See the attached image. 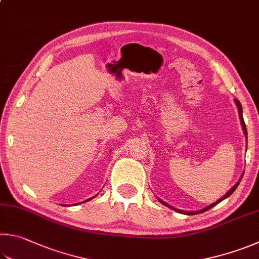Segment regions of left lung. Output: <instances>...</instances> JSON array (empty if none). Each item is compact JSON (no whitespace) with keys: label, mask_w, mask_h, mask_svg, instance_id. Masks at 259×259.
<instances>
[{"label":"left lung","mask_w":259,"mask_h":259,"mask_svg":"<svg viewBox=\"0 0 259 259\" xmlns=\"http://www.w3.org/2000/svg\"><path fill=\"white\" fill-rule=\"evenodd\" d=\"M236 104H237V106H238V110H239V116H240V120H241V125H242V129H243V133H244V135L247 136V128H246V123H244V121H243V116H242V107H241V104H240V102H239L238 100H236ZM243 176V175H242ZM241 179H242V177H241ZM239 183H240V181L239 182H237L236 185H234L232 188H231V190H229L227 194H225L224 196H223V198H221V199H219L218 201H216V203H214V204H211V205H209V206H207V207L206 208H204V209H201V210H198V211H186V210H180V209H177V208H175V207H172V206H170L168 204H166V203H164V201H162L161 199H158L159 201H161V203L163 204V205H165V206H167V207H170V208H172V209H175V210H177V211H179V213H183V214H188V215H196V214H199V213H204V211H206V210H208V209H210L211 207H214L215 205H218L219 203H221V201H222L223 199H225V198H228V197L230 196V195H232L233 194V191L237 189V187L239 186Z\"/></svg>","instance_id":"8db88e82"}]
</instances>
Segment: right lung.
Segmentation results:
<instances>
[{
	"label": "right lung",
	"instance_id": "add662e5",
	"mask_svg": "<svg viewBox=\"0 0 259 259\" xmlns=\"http://www.w3.org/2000/svg\"><path fill=\"white\" fill-rule=\"evenodd\" d=\"M91 199H92V198H91ZM88 200H89V199H87V200H84V201H88Z\"/></svg>",
	"mask_w": 259,
	"mask_h": 259
}]
</instances>
